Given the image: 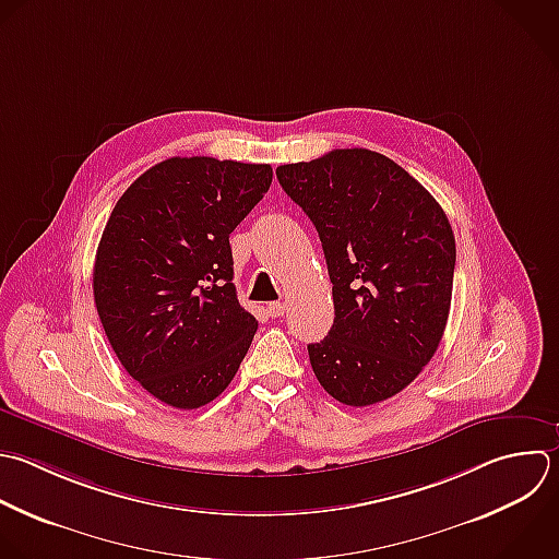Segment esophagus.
<instances>
[{"label": "esophagus", "mask_w": 559, "mask_h": 559, "mask_svg": "<svg viewBox=\"0 0 559 559\" xmlns=\"http://www.w3.org/2000/svg\"><path fill=\"white\" fill-rule=\"evenodd\" d=\"M286 312V304H282V301H271L269 306H266V314L271 317V319H277V317H282Z\"/></svg>", "instance_id": "esophagus-1"}]
</instances>
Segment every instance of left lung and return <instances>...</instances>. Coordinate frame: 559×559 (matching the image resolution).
I'll return each mask as SVG.
<instances>
[{
	"mask_svg": "<svg viewBox=\"0 0 559 559\" xmlns=\"http://www.w3.org/2000/svg\"><path fill=\"white\" fill-rule=\"evenodd\" d=\"M284 192L319 231L334 323L310 365L338 402L369 406L408 386L445 330L454 234L404 168L367 148L277 168Z\"/></svg>",
	"mask_w": 559,
	"mask_h": 559,
	"instance_id": "left-lung-1",
	"label": "left lung"
}]
</instances>
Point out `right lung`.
Segmentation results:
<instances>
[{"label":"right lung","mask_w":559,"mask_h":559,"mask_svg":"<svg viewBox=\"0 0 559 559\" xmlns=\"http://www.w3.org/2000/svg\"><path fill=\"white\" fill-rule=\"evenodd\" d=\"M271 181L269 164L173 157L135 179L107 221L94 264L98 317L129 376L168 406L218 397L253 341L229 234Z\"/></svg>","instance_id":"right-lung-1"}]
</instances>
